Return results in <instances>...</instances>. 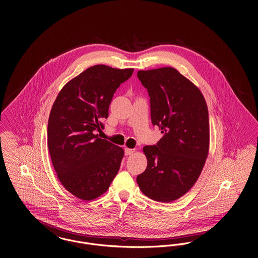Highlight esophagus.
I'll return each mask as SVG.
<instances>
[{"instance_id":"obj_1","label":"esophagus","mask_w":258,"mask_h":258,"mask_svg":"<svg viewBox=\"0 0 258 258\" xmlns=\"http://www.w3.org/2000/svg\"><path fill=\"white\" fill-rule=\"evenodd\" d=\"M136 150L135 149H130V148H125V155L128 156V155H131L135 152Z\"/></svg>"}]
</instances>
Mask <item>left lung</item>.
<instances>
[{
  "label": "left lung",
  "mask_w": 258,
  "mask_h": 258,
  "mask_svg": "<svg viewBox=\"0 0 258 258\" xmlns=\"http://www.w3.org/2000/svg\"><path fill=\"white\" fill-rule=\"evenodd\" d=\"M150 96L151 120L163 133L145 146L147 168L137 184L148 198L171 203L184 196L200 177L210 145L207 102L201 90L173 68L139 71Z\"/></svg>",
  "instance_id": "1"
}]
</instances>
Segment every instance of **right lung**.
Listing matches in <instances>:
<instances>
[{"mask_svg": "<svg viewBox=\"0 0 258 258\" xmlns=\"http://www.w3.org/2000/svg\"><path fill=\"white\" fill-rule=\"evenodd\" d=\"M134 70L91 67L58 93L47 125V147L62 185L91 201L103 195L117 175L124 150L99 138L116 89Z\"/></svg>", "mask_w": 258, "mask_h": 258, "instance_id": "obj_1", "label": "right lung"}]
</instances>
